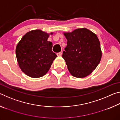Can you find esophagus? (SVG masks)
<instances>
[{
  "label": "esophagus",
  "mask_w": 120,
  "mask_h": 120,
  "mask_svg": "<svg viewBox=\"0 0 120 120\" xmlns=\"http://www.w3.org/2000/svg\"><path fill=\"white\" fill-rule=\"evenodd\" d=\"M57 54L58 56H61L62 54V53L61 52H60L57 53V54Z\"/></svg>",
  "instance_id": "1"
}]
</instances>
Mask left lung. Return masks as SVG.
<instances>
[{
	"label": "left lung",
	"instance_id": "obj_1",
	"mask_svg": "<svg viewBox=\"0 0 120 120\" xmlns=\"http://www.w3.org/2000/svg\"><path fill=\"white\" fill-rule=\"evenodd\" d=\"M67 45L63 52L70 74L77 78L88 76L95 69L101 57L100 42L96 34L85 28L65 33Z\"/></svg>",
	"mask_w": 120,
	"mask_h": 120
}]
</instances>
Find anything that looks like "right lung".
I'll return each mask as SVG.
<instances>
[{
	"mask_svg": "<svg viewBox=\"0 0 120 120\" xmlns=\"http://www.w3.org/2000/svg\"><path fill=\"white\" fill-rule=\"evenodd\" d=\"M49 34L36 30L25 34L16 46V55L22 71L32 78L44 76L49 70L56 54L52 51Z\"/></svg>",
	"mask_w": 120,
	"mask_h": 120,
	"instance_id": "obj_1",
	"label": "right lung"
}]
</instances>
